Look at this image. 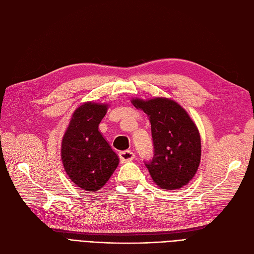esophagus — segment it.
Here are the masks:
<instances>
[{
	"mask_svg": "<svg viewBox=\"0 0 254 254\" xmlns=\"http://www.w3.org/2000/svg\"><path fill=\"white\" fill-rule=\"evenodd\" d=\"M119 157L122 163H125L128 162V161H131L134 158V152L131 150H124V151H121L119 153Z\"/></svg>",
	"mask_w": 254,
	"mask_h": 254,
	"instance_id": "obj_1",
	"label": "esophagus"
}]
</instances>
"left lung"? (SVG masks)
<instances>
[{
  "instance_id": "1",
  "label": "left lung",
  "mask_w": 254,
  "mask_h": 254,
  "mask_svg": "<svg viewBox=\"0 0 254 254\" xmlns=\"http://www.w3.org/2000/svg\"><path fill=\"white\" fill-rule=\"evenodd\" d=\"M148 115L153 157L145 161L152 180L163 190L180 189L193 179L201 157L199 131L187 111L172 99L132 101Z\"/></svg>"
}]
</instances>
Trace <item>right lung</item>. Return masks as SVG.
<instances>
[{"label":"right lung","instance_id":"right-lung-1","mask_svg":"<svg viewBox=\"0 0 254 254\" xmlns=\"http://www.w3.org/2000/svg\"><path fill=\"white\" fill-rule=\"evenodd\" d=\"M107 105L86 103L75 110L61 146L64 170L78 188L96 191L119 165V158L98 131Z\"/></svg>","mask_w":254,"mask_h":254}]
</instances>
